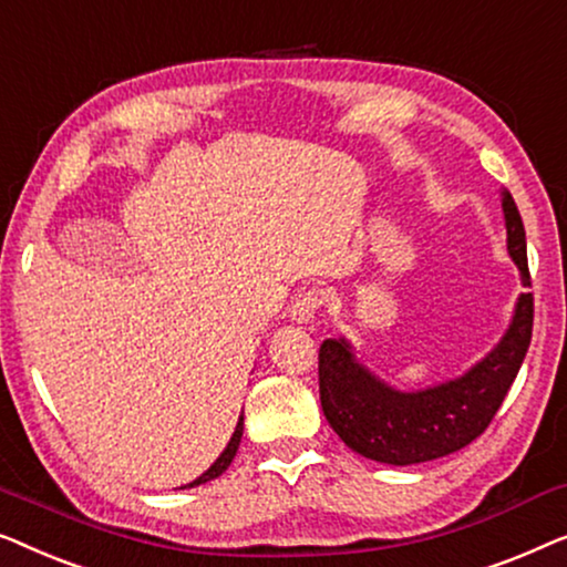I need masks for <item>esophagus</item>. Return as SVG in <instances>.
<instances>
[{"mask_svg": "<svg viewBox=\"0 0 567 567\" xmlns=\"http://www.w3.org/2000/svg\"><path fill=\"white\" fill-rule=\"evenodd\" d=\"M321 302H323V298H321V292H318V290L300 292L298 298H295L292 308H290L292 321L295 323H310L318 316V310H321Z\"/></svg>", "mask_w": 567, "mask_h": 567, "instance_id": "obj_1", "label": "esophagus"}]
</instances>
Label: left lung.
<instances>
[{"label": "left lung", "instance_id": "left-lung-1", "mask_svg": "<svg viewBox=\"0 0 567 567\" xmlns=\"http://www.w3.org/2000/svg\"><path fill=\"white\" fill-rule=\"evenodd\" d=\"M506 246L522 282L532 285L526 234L514 197L504 193ZM534 298L524 292L501 344L457 380L401 393L354 360L344 339H326L318 349L321 409L339 440L367 460L416 465L462 450L496 416L532 341Z\"/></svg>", "mask_w": 567, "mask_h": 567}]
</instances>
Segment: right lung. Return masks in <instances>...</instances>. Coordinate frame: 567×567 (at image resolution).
I'll use <instances>...</instances> for the list:
<instances>
[{"label":"right lung","mask_w":567,"mask_h":567,"mask_svg":"<svg viewBox=\"0 0 567 567\" xmlns=\"http://www.w3.org/2000/svg\"><path fill=\"white\" fill-rule=\"evenodd\" d=\"M241 436H244V416L238 419V424H236V432H234V436H230V442H228L226 450H223L220 457L215 460L213 465L207 467L200 477H197V481L189 483V488H193V485H200V483L213 481V477H218L220 473H226L228 465H230V462H234V457H236V450H238V444H241Z\"/></svg>","instance_id":"obj_1"}]
</instances>
